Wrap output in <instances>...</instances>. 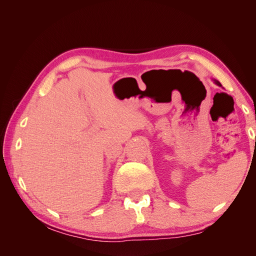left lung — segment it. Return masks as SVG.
I'll return each instance as SVG.
<instances>
[{
    "instance_id": "obj_1",
    "label": "left lung",
    "mask_w": 256,
    "mask_h": 256,
    "mask_svg": "<svg viewBox=\"0 0 256 256\" xmlns=\"http://www.w3.org/2000/svg\"><path fill=\"white\" fill-rule=\"evenodd\" d=\"M214 83L216 84V85H219V86H222V85H221V83L219 82V81H216V80H214Z\"/></svg>"
}]
</instances>
